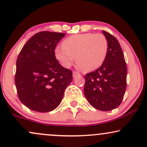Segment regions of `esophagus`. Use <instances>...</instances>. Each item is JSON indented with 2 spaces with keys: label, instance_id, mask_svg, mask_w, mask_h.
Masks as SVG:
<instances>
[{
  "label": "esophagus",
  "instance_id": "34e87169",
  "mask_svg": "<svg viewBox=\"0 0 147 147\" xmlns=\"http://www.w3.org/2000/svg\"><path fill=\"white\" fill-rule=\"evenodd\" d=\"M80 74L78 72H77V71H73V72H72V76H73L74 78L77 76H80Z\"/></svg>",
  "mask_w": 147,
  "mask_h": 147
}]
</instances>
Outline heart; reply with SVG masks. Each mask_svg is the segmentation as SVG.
Instances as JSON below:
<instances>
[{
  "label": "heart",
  "mask_w": 147,
  "mask_h": 147,
  "mask_svg": "<svg viewBox=\"0 0 147 147\" xmlns=\"http://www.w3.org/2000/svg\"><path fill=\"white\" fill-rule=\"evenodd\" d=\"M107 51L108 43L105 35L88 33L65 38L62 42V47L55 48L54 54L63 67H70L77 59L80 67L86 72H91L102 65Z\"/></svg>",
  "instance_id": "heart-1"
}]
</instances>
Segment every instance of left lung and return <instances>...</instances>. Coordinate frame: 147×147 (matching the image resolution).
Instances as JSON below:
<instances>
[{"label": "left lung", "instance_id": "8db88e82", "mask_svg": "<svg viewBox=\"0 0 147 147\" xmlns=\"http://www.w3.org/2000/svg\"><path fill=\"white\" fill-rule=\"evenodd\" d=\"M108 51L102 65L86 74L84 93L96 109L110 111L120 105L126 89L127 66L123 51L117 38L102 30Z\"/></svg>", "mask_w": 147, "mask_h": 147}]
</instances>
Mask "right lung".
Instances as JSON below:
<instances>
[{"label": "right lung", "mask_w": 147, "mask_h": 147, "mask_svg": "<svg viewBox=\"0 0 147 147\" xmlns=\"http://www.w3.org/2000/svg\"><path fill=\"white\" fill-rule=\"evenodd\" d=\"M62 33L42 31L24 45L17 60L14 82L19 99L33 111L47 112L60 105L72 72L54 54Z\"/></svg>", "instance_id": "1"}]
</instances>
